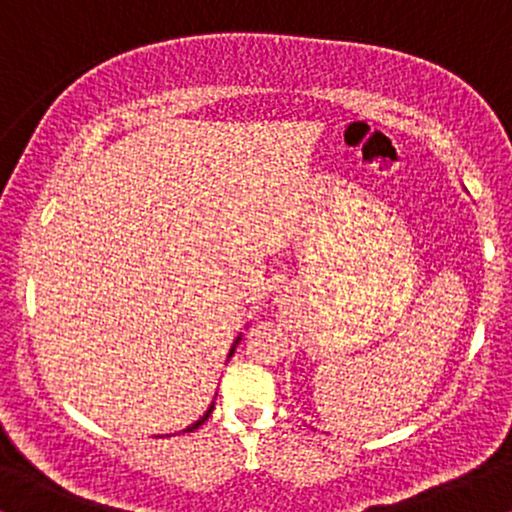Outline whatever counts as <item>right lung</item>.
Instances as JSON below:
<instances>
[{
	"instance_id": "obj_1",
	"label": "right lung",
	"mask_w": 512,
	"mask_h": 512,
	"mask_svg": "<svg viewBox=\"0 0 512 512\" xmlns=\"http://www.w3.org/2000/svg\"><path fill=\"white\" fill-rule=\"evenodd\" d=\"M236 344H238V342H236ZM236 344H233V349H231V356H233V351H236ZM211 411H214V407H209V411H207V414H204V416H202V419H199V421H197V424L187 426V428H185V433L195 431V428H199V426H202V424H204V421H207V419H209V416H211Z\"/></svg>"
}]
</instances>
